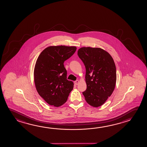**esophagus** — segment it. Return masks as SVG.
Instances as JSON below:
<instances>
[{
    "label": "esophagus",
    "instance_id": "esophagus-1",
    "mask_svg": "<svg viewBox=\"0 0 147 147\" xmlns=\"http://www.w3.org/2000/svg\"><path fill=\"white\" fill-rule=\"evenodd\" d=\"M74 83H75L76 85H78L79 83V80H77V81H76L74 82Z\"/></svg>",
    "mask_w": 147,
    "mask_h": 147
}]
</instances>
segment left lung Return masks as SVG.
Listing matches in <instances>:
<instances>
[{
    "label": "left lung",
    "mask_w": 147,
    "mask_h": 147,
    "mask_svg": "<svg viewBox=\"0 0 147 147\" xmlns=\"http://www.w3.org/2000/svg\"><path fill=\"white\" fill-rule=\"evenodd\" d=\"M78 55L86 68L87 89L82 93L94 107L102 106L112 94L117 81L116 67L108 52L100 48L83 47Z\"/></svg>",
    "instance_id": "left-lung-1"
}]
</instances>
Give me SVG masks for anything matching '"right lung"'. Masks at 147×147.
Returning <instances> with one entry per match:
<instances>
[{
	"label": "right lung",
	"mask_w": 147,
	"mask_h": 147,
	"mask_svg": "<svg viewBox=\"0 0 147 147\" xmlns=\"http://www.w3.org/2000/svg\"><path fill=\"white\" fill-rule=\"evenodd\" d=\"M75 47L51 46L44 49L36 61L34 82L37 91L49 105L59 107L67 100L74 83L67 80L64 62L74 55Z\"/></svg>",
	"instance_id": "1"
}]
</instances>
